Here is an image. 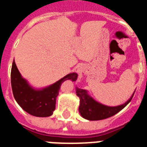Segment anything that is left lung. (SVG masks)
<instances>
[{
  "label": "left lung",
  "instance_id": "left-lung-1",
  "mask_svg": "<svg viewBox=\"0 0 147 147\" xmlns=\"http://www.w3.org/2000/svg\"><path fill=\"white\" fill-rule=\"evenodd\" d=\"M76 93L77 95L80 98L79 111L81 116L85 119L96 121L105 119L117 114L131 101L135 92H133L132 95L125 103L115 107L104 105L96 101L93 98H91L88 94V91L84 89L76 88Z\"/></svg>",
  "mask_w": 147,
  "mask_h": 147
}]
</instances>
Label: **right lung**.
<instances>
[{"label": "right lung", "mask_w": 147, "mask_h": 147, "mask_svg": "<svg viewBox=\"0 0 147 147\" xmlns=\"http://www.w3.org/2000/svg\"><path fill=\"white\" fill-rule=\"evenodd\" d=\"M11 88L17 103L28 114L36 117H48L53 113L56 109V98L59 94L62 83L67 80H77L78 74L71 73L42 89H34L27 80L24 79L13 62L11 72Z\"/></svg>", "instance_id": "obj_1"}]
</instances>
